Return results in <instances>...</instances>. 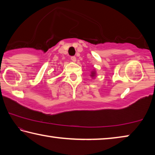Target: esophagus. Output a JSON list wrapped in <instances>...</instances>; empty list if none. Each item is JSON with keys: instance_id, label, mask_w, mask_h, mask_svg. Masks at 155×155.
<instances>
[{"instance_id": "obj_1", "label": "esophagus", "mask_w": 155, "mask_h": 155, "mask_svg": "<svg viewBox=\"0 0 155 155\" xmlns=\"http://www.w3.org/2000/svg\"><path fill=\"white\" fill-rule=\"evenodd\" d=\"M70 59H71L73 62H76V61H77V58H76V57H74V56L71 57Z\"/></svg>"}]
</instances>
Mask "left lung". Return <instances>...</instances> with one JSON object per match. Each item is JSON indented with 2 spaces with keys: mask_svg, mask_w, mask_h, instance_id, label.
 I'll return each instance as SVG.
<instances>
[{
  "mask_svg": "<svg viewBox=\"0 0 155 155\" xmlns=\"http://www.w3.org/2000/svg\"><path fill=\"white\" fill-rule=\"evenodd\" d=\"M96 71H92V72H91V77H92V78H94V77H96Z\"/></svg>",
  "mask_w": 155,
  "mask_h": 155,
  "instance_id": "obj_1",
  "label": "left lung"
}]
</instances>
